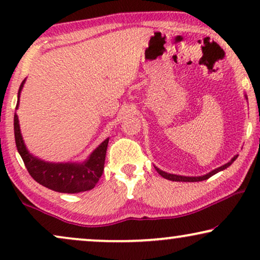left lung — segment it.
<instances>
[{
	"label": "left lung",
	"mask_w": 260,
	"mask_h": 260,
	"mask_svg": "<svg viewBox=\"0 0 260 260\" xmlns=\"http://www.w3.org/2000/svg\"><path fill=\"white\" fill-rule=\"evenodd\" d=\"M245 98L247 99V95H245ZM237 157H238V155H236V156H234V157H232V159H231L230 162H227L226 165L219 167V168L212 170V172H209L208 174H206V175H202V176H182V175H176V174L166 173V172H163V170H161L159 168H157V167H155V166L154 167H155V169L157 170V173L159 174V175H161L162 177H165V179H167V180L175 181V182H198V181L207 180L211 176L214 175V174L221 172V170H225L226 168H229V167L232 165L234 161H236Z\"/></svg>",
	"instance_id": "1"
}]
</instances>
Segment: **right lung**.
Here are the masks:
<instances>
[{
	"label": "right lung",
	"instance_id": "add662e5",
	"mask_svg": "<svg viewBox=\"0 0 260 260\" xmlns=\"http://www.w3.org/2000/svg\"><path fill=\"white\" fill-rule=\"evenodd\" d=\"M24 83H26V79L20 85L16 109L19 108L20 94ZM14 135H15L17 151L22 157L28 173L38 183L48 189L67 194L80 193V191H86L94 188L101 179L103 170H104L109 138L103 141L83 162L53 163L46 162L28 151L22 135H21L19 117L16 112L14 115Z\"/></svg>",
	"mask_w": 260,
	"mask_h": 260
}]
</instances>
